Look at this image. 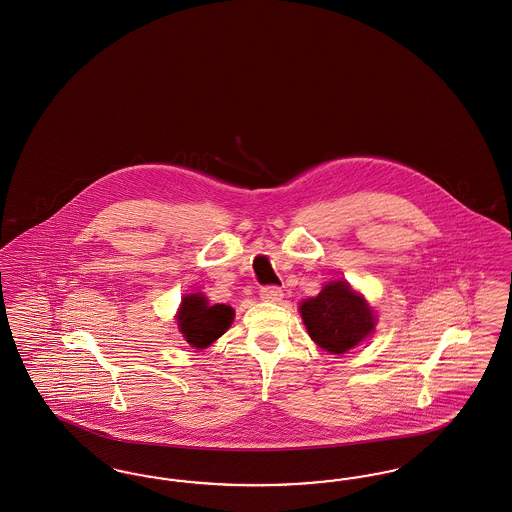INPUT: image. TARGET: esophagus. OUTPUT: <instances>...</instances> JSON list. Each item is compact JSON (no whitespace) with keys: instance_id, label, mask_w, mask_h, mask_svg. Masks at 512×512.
<instances>
[{"instance_id":"34e87169","label":"esophagus","mask_w":512,"mask_h":512,"mask_svg":"<svg viewBox=\"0 0 512 512\" xmlns=\"http://www.w3.org/2000/svg\"><path fill=\"white\" fill-rule=\"evenodd\" d=\"M260 298L264 302H281L283 300V290L279 287H264L260 290Z\"/></svg>"}]
</instances>
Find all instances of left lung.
<instances>
[{
    "label": "left lung",
    "instance_id": "8db88e82",
    "mask_svg": "<svg viewBox=\"0 0 512 512\" xmlns=\"http://www.w3.org/2000/svg\"><path fill=\"white\" fill-rule=\"evenodd\" d=\"M300 315L313 342L331 354L352 350L373 333L377 321L367 300L346 281L327 283L300 304Z\"/></svg>",
    "mask_w": 512,
    "mask_h": 512
}]
</instances>
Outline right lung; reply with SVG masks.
I'll return each mask as SVG.
<instances>
[{
    "label": "right lung",
    "mask_w": 512,
    "mask_h": 512,
    "mask_svg": "<svg viewBox=\"0 0 512 512\" xmlns=\"http://www.w3.org/2000/svg\"><path fill=\"white\" fill-rule=\"evenodd\" d=\"M235 310L227 304H210L202 292L181 298L176 321L179 333L197 350L216 342L233 323Z\"/></svg>",
    "instance_id": "right-lung-1"
}]
</instances>
